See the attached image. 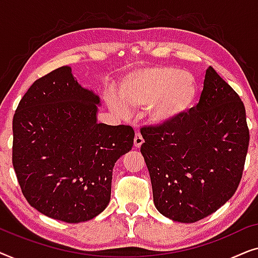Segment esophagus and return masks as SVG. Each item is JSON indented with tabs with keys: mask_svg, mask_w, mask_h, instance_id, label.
Listing matches in <instances>:
<instances>
[{
	"mask_svg": "<svg viewBox=\"0 0 258 258\" xmlns=\"http://www.w3.org/2000/svg\"><path fill=\"white\" fill-rule=\"evenodd\" d=\"M143 142H144V140H143L142 135H141L140 133H136L135 139H134V146H135L136 148H140L143 144Z\"/></svg>",
	"mask_w": 258,
	"mask_h": 258,
	"instance_id": "obj_1",
	"label": "esophagus"
}]
</instances>
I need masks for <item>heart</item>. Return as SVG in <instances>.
<instances>
[{
  "label": "heart",
  "instance_id": "1",
  "mask_svg": "<svg viewBox=\"0 0 258 258\" xmlns=\"http://www.w3.org/2000/svg\"><path fill=\"white\" fill-rule=\"evenodd\" d=\"M196 95L197 84L190 73L153 67L126 75L119 86L118 101L110 96L108 104L122 116L148 107L147 116L153 124L169 125L189 111Z\"/></svg>",
  "mask_w": 258,
  "mask_h": 258
}]
</instances>
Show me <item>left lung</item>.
Listing matches in <instances>:
<instances>
[{
    "label": "left lung",
    "mask_w": 258,
    "mask_h": 258,
    "mask_svg": "<svg viewBox=\"0 0 258 258\" xmlns=\"http://www.w3.org/2000/svg\"><path fill=\"white\" fill-rule=\"evenodd\" d=\"M141 134L154 203L163 216L194 223L237 190L250 139L245 108L213 67L196 107L172 124L143 126Z\"/></svg>",
    "instance_id": "1"
}]
</instances>
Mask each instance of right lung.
I'll return each instance as SVG.
<instances>
[{
    "mask_svg": "<svg viewBox=\"0 0 258 258\" xmlns=\"http://www.w3.org/2000/svg\"><path fill=\"white\" fill-rule=\"evenodd\" d=\"M97 105L67 66L35 81L17 105L13 165L28 203L45 216L80 223L109 204L112 169L135 132L97 123Z\"/></svg>",
    "mask_w": 258,
    "mask_h": 258,
    "instance_id": "1",
    "label": "right lung"
}]
</instances>
